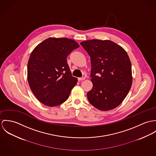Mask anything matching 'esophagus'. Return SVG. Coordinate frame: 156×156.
I'll return each instance as SVG.
<instances>
[{
  "label": "esophagus",
  "mask_w": 156,
  "mask_h": 156,
  "mask_svg": "<svg viewBox=\"0 0 156 156\" xmlns=\"http://www.w3.org/2000/svg\"><path fill=\"white\" fill-rule=\"evenodd\" d=\"M86 78H84V77H81V78H78V81H83V80H84Z\"/></svg>",
  "instance_id": "esophagus-1"
}]
</instances>
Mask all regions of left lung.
Returning a JSON list of instances; mask_svg holds the SVG:
<instances>
[{
  "label": "left lung",
  "mask_w": 156,
  "mask_h": 156,
  "mask_svg": "<svg viewBox=\"0 0 156 156\" xmlns=\"http://www.w3.org/2000/svg\"><path fill=\"white\" fill-rule=\"evenodd\" d=\"M80 44L90 56L93 87L87 94L89 102L104 111L115 108L132 84V65L127 53L109 40L91 39Z\"/></svg>",
  "instance_id": "left-lung-1"
}]
</instances>
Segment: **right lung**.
I'll list each match as a JSON object with an SVG mask.
<instances>
[{"label":"right lung","instance_id":"add662e5","mask_svg":"<svg viewBox=\"0 0 156 156\" xmlns=\"http://www.w3.org/2000/svg\"><path fill=\"white\" fill-rule=\"evenodd\" d=\"M79 47L72 39L51 37L34 49L27 64V81L40 102L55 106L68 99L78 79L72 76L66 58Z\"/></svg>","mask_w":156,"mask_h":156}]
</instances>
